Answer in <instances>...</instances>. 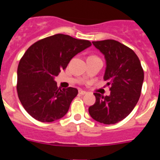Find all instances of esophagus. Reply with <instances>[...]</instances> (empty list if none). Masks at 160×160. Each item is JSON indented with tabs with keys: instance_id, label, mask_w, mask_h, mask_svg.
Segmentation results:
<instances>
[{
	"instance_id": "esophagus-1",
	"label": "esophagus",
	"mask_w": 160,
	"mask_h": 160,
	"mask_svg": "<svg viewBox=\"0 0 160 160\" xmlns=\"http://www.w3.org/2000/svg\"><path fill=\"white\" fill-rule=\"evenodd\" d=\"M78 93H79V94H81V95H84V94H87V92H86L85 90H79Z\"/></svg>"
}]
</instances>
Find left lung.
Returning <instances> with one entry per match:
<instances>
[{"mask_svg":"<svg viewBox=\"0 0 160 160\" xmlns=\"http://www.w3.org/2000/svg\"><path fill=\"white\" fill-rule=\"evenodd\" d=\"M92 43L105 56L107 68L103 78L110 86L111 94L94 93L96 101L89 107V113L101 123H117L133 111L139 99L143 70L135 52L123 44L114 40Z\"/></svg>","mask_w":160,"mask_h":160,"instance_id":"1","label":"left lung"}]
</instances>
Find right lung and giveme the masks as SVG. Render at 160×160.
I'll use <instances>...</instances> for the list:
<instances>
[{
	"mask_svg": "<svg viewBox=\"0 0 160 160\" xmlns=\"http://www.w3.org/2000/svg\"><path fill=\"white\" fill-rule=\"evenodd\" d=\"M90 46V41L58 33L38 41L25 51L18 67L17 91L32 118L50 122L67 113L78 91L73 87L58 88L53 78L72 58Z\"/></svg>",
	"mask_w": 160,
	"mask_h": 160,
	"instance_id": "right-lung-1",
	"label": "right lung"
}]
</instances>
